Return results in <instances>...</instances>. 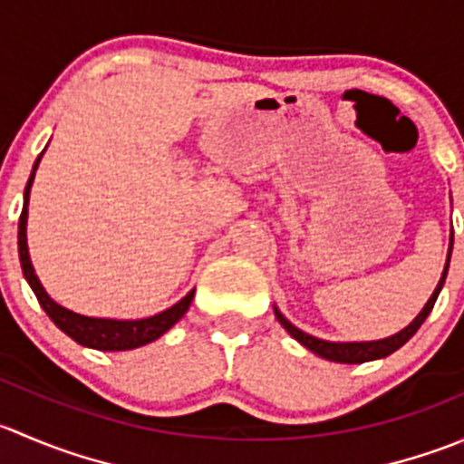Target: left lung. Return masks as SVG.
Here are the masks:
<instances>
[{
    "label": "left lung",
    "mask_w": 464,
    "mask_h": 464,
    "mask_svg": "<svg viewBox=\"0 0 464 464\" xmlns=\"http://www.w3.org/2000/svg\"><path fill=\"white\" fill-rule=\"evenodd\" d=\"M451 246H453V233H451V242H449L447 265H444L442 278H440L438 287H435V292L431 294V298H429V301H427V305L422 307V312H420V314L415 316V319L411 321L409 325L404 327V330H400V332H397V334H392V336H386V339H379V341H353V343H336V341H323V339H316V336L307 334V332L298 330L296 325H292V323H289L283 314H280L278 307H274L276 319L280 321V325H283L285 330H287L289 334H292L294 339L298 341V343L305 345L307 350H312V353L319 354V357L327 359V362L363 363V362H375V359L388 357V354H392V353H395V350H400L401 345H404L406 341H409L411 336H413L415 332L420 330V325H422L424 319H427V316L431 314L435 301H438L440 289H442V285H444V278H447L449 260H451Z\"/></svg>",
    "instance_id": "8db88e82"
}]
</instances>
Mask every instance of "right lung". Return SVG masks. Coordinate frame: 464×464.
<instances>
[{"instance_id":"right-lung-1","label":"right lung","mask_w":464,"mask_h":464,"mask_svg":"<svg viewBox=\"0 0 464 464\" xmlns=\"http://www.w3.org/2000/svg\"><path fill=\"white\" fill-rule=\"evenodd\" d=\"M44 154V152H42ZM42 154L37 157L35 166L29 177V184L24 188V208L20 215V231H17V246H20V262L22 271H24L26 283L31 285L33 294L40 301L42 310L49 314V319L60 327L67 336H72L76 343L85 345V348L102 350V353H119V350H134L141 348L145 343H152L154 339H159L161 334H166L181 316L188 312L190 303H193L195 289H190L179 303H175L168 310L159 312V314L148 316V319H137V321H119V319H93V316H82L76 312L67 310V307L58 305L49 294L44 292L42 283L37 280L35 269L31 265L29 256V245H26V219H29V195L33 179H35L37 163H40Z\"/></svg>"}]
</instances>
